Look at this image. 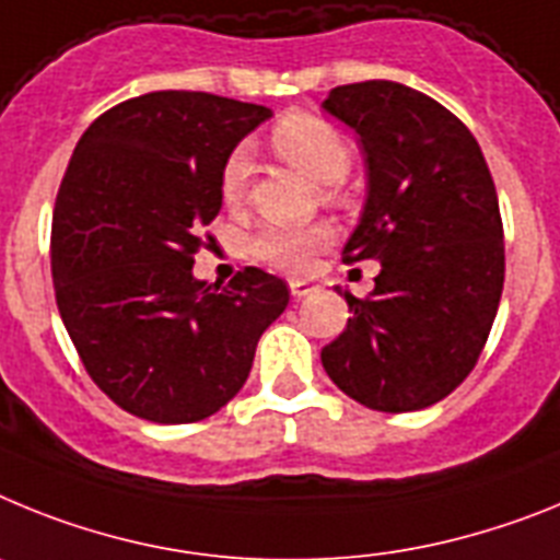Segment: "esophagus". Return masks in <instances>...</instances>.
I'll list each match as a JSON object with an SVG mask.
<instances>
[{
  "mask_svg": "<svg viewBox=\"0 0 560 560\" xmlns=\"http://www.w3.org/2000/svg\"><path fill=\"white\" fill-rule=\"evenodd\" d=\"M315 290V284H310V281L304 279H290V295H293L295 301H301L304 295H310Z\"/></svg>",
  "mask_w": 560,
  "mask_h": 560,
  "instance_id": "obj_1",
  "label": "esophagus"
}]
</instances>
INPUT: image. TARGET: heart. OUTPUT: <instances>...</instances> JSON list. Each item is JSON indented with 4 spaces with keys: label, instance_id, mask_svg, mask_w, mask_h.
<instances>
[{
    "label": "heart",
    "instance_id": "obj_1",
    "mask_svg": "<svg viewBox=\"0 0 560 560\" xmlns=\"http://www.w3.org/2000/svg\"><path fill=\"white\" fill-rule=\"evenodd\" d=\"M270 145L281 160L295 165L299 172H304L320 186H327L324 197L329 202L338 199L335 183L347 177L349 165H352V152H349L347 138L332 124L313 118V115H287L273 126ZM247 177H250V158L240 145L228 154L220 172V194L228 206L242 202L247 191ZM329 242H332V231L327 225H310L301 228V231L265 228L261 233H256L250 250L256 259L276 267V270L301 273V270H307L315 253L324 250Z\"/></svg>",
    "mask_w": 560,
    "mask_h": 560
}]
</instances>
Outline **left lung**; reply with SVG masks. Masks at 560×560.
<instances>
[{
	"label": "left lung",
	"instance_id": "left-lung-1",
	"mask_svg": "<svg viewBox=\"0 0 560 560\" xmlns=\"http://www.w3.org/2000/svg\"><path fill=\"white\" fill-rule=\"evenodd\" d=\"M361 138L369 194L343 261H381L374 290L320 349L335 386L374 411H417L470 374L504 287V231L485 154L434 98L397 81L329 92Z\"/></svg>",
	"mask_w": 560,
	"mask_h": 560
}]
</instances>
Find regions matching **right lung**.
Wrapping results in <instances>:
<instances>
[{
    "label": "right lung",
    "instance_id": "right-lung-1",
    "mask_svg": "<svg viewBox=\"0 0 560 560\" xmlns=\"http://www.w3.org/2000/svg\"><path fill=\"white\" fill-rule=\"evenodd\" d=\"M270 115L208 92H149L92 120L72 152L52 211L58 313L95 386L140 420L217 415L290 301L259 267L228 287L191 273L222 208V163Z\"/></svg>",
    "mask_w": 560,
    "mask_h": 560
}]
</instances>
